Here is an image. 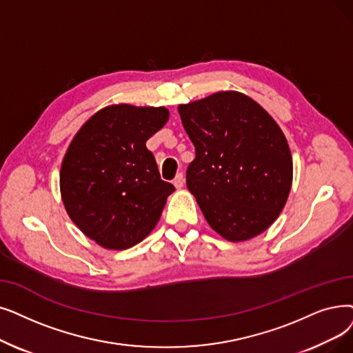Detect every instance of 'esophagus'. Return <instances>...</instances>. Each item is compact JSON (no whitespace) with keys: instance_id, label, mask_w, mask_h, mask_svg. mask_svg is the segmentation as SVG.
Returning <instances> with one entry per match:
<instances>
[{"instance_id":"34e87169","label":"esophagus","mask_w":353,"mask_h":353,"mask_svg":"<svg viewBox=\"0 0 353 353\" xmlns=\"http://www.w3.org/2000/svg\"><path fill=\"white\" fill-rule=\"evenodd\" d=\"M173 183H174V186H176L177 189L185 186V176H183V173H179V174L174 177Z\"/></svg>"}]
</instances>
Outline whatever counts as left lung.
<instances>
[{
	"instance_id": "left-lung-1",
	"label": "left lung",
	"mask_w": 353,
	"mask_h": 353,
	"mask_svg": "<svg viewBox=\"0 0 353 353\" xmlns=\"http://www.w3.org/2000/svg\"><path fill=\"white\" fill-rule=\"evenodd\" d=\"M196 151L186 185L225 239H251L279 218L293 181L285 137L270 114L239 92L179 105Z\"/></svg>"
}]
</instances>
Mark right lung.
Returning a JSON list of instances; mask_svg holds the SVG:
<instances>
[{
  "label": "right lung",
  "instance_id": "obj_1",
  "mask_svg": "<svg viewBox=\"0 0 353 353\" xmlns=\"http://www.w3.org/2000/svg\"><path fill=\"white\" fill-rule=\"evenodd\" d=\"M167 119L164 106L112 105L72 140L60 168V193L74 225L101 247L127 250L141 242L174 192L145 147Z\"/></svg>",
  "mask_w": 353,
  "mask_h": 353
}]
</instances>
